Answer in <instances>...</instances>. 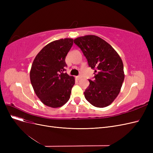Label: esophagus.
<instances>
[{
	"instance_id": "esophagus-1",
	"label": "esophagus",
	"mask_w": 153,
	"mask_h": 153,
	"mask_svg": "<svg viewBox=\"0 0 153 153\" xmlns=\"http://www.w3.org/2000/svg\"><path fill=\"white\" fill-rule=\"evenodd\" d=\"M81 78H82V76H76V78L77 80H80Z\"/></svg>"
}]
</instances>
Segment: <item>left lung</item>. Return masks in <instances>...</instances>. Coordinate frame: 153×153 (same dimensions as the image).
<instances>
[{"instance_id": "8db88e82", "label": "left lung", "mask_w": 153, "mask_h": 153, "mask_svg": "<svg viewBox=\"0 0 153 153\" xmlns=\"http://www.w3.org/2000/svg\"><path fill=\"white\" fill-rule=\"evenodd\" d=\"M74 43L82 51L89 67L94 70V80H89L85 98L96 107H106L121 91L124 79L122 59L112 46L98 36L78 37Z\"/></svg>"}]
</instances>
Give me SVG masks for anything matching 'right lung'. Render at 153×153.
<instances>
[{
	"mask_svg": "<svg viewBox=\"0 0 153 153\" xmlns=\"http://www.w3.org/2000/svg\"><path fill=\"white\" fill-rule=\"evenodd\" d=\"M73 44L71 38L53 41L41 49L32 62L31 84L41 102L50 107L62 106L70 98L75 78L64 71L66 56Z\"/></svg>",
	"mask_w": 153,
	"mask_h": 153,
	"instance_id": "obj_1",
	"label": "right lung"
}]
</instances>
